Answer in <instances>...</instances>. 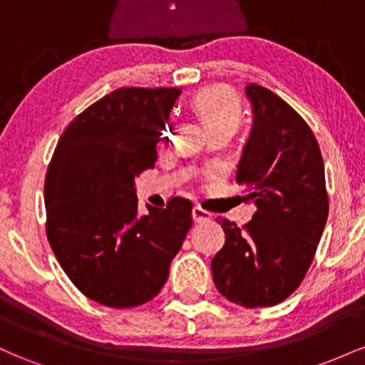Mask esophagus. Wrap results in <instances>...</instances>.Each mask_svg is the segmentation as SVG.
I'll use <instances>...</instances> for the list:
<instances>
[{"mask_svg":"<svg viewBox=\"0 0 365 365\" xmlns=\"http://www.w3.org/2000/svg\"><path fill=\"white\" fill-rule=\"evenodd\" d=\"M192 216H194V221L195 223H202V221H209L212 217V215L206 209H202L200 206H195L192 209Z\"/></svg>","mask_w":365,"mask_h":365,"instance_id":"34e87169","label":"esophagus"}]
</instances>
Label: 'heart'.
I'll use <instances>...</instances> for the list:
<instances>
[{"mask_svg": "<svg viewBox=\"0 0 365 365\" xmlns=\"http://www.w3.org/2000/svg\"><path fill=\"white\" fill-rule=\"evenodd\" d=\"M192 106L199 113L209 132H215V130L235 132L244 116L238 96L225 86H211L200 89L192 99Z\"/></svg>", "mask_w": 365, "mask_h": 365, "instance_id": "1", "label": "heart"}]
</instances>
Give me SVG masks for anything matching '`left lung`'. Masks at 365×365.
Wrapping results in <instances>:
<instances>
[{
	"mask_svg": "<svg viewBox=\"0 0 365 365\" xmlns=\"http://www.w3.org/2000/svg\"><path fill=\"white\" fill-rule=\"evenodd\" d=\"M254 127L237 182L257 211L238 228L217 217L225 245L211 262L217 292L244 307L283 302L311 267L328 220L324 163L314 132L290 104L257 83L245 87Z\"/></svg>",
	"mask_w": 365,
	"mask_h": 365,
	"instance_id": "left-lung-1",
	"label": "left lung"
}]
</instances>
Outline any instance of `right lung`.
<instances>
[{"mask_svg": "<svg viewBox=\"0 0 365 365\" xmlns=\"http://www.w3.org/2000/svg\"><path fill=\"white\" fill-rule=\"evenodd\" d=\"M177 87H121L91 104L61 133L44 182L46 235L87 299L128 309L161 292L190 230L192 202L137 215L135 183L154 168L156 142Z\"/></svg>", "mask_w": 365, "mask_h": 365, "instance_id": "obj_1", "label": "right lung"}]
</instances>
